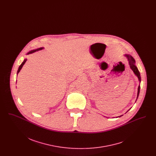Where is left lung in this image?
I'll list each match as a JSON object with an SVG mask.
<instances>
[{
  "label": "left lung",
  "mask_w": 156,
  "mask_h": 156,
  "mask_svg": "<svg viewBox=\"0 0 156 156\" xmlns=\"http://www.w3.org/2000/svg\"><path fill=\"white\" fill-rule=\"evenodd\" d=\"M124 55H125V57H126V58L127 59V61H128V62H129V66H130V68L132 69V70L133 71V72L134 75L137 77L138 80H139V83H140V82H141L140 74V73H139V69H138L137 67H136V64H136V61H135V60L134 59L132 55H130V54H124ZM140 88V85H139V87H138V89H137V98H136V101H137V98H138V97H139V95ZM130 109H131V108H130ZM130 109H129L126 112H127ZM122 116V115H120V116H117L116 118L121 117Z\"/></svg>",
  "instance_id": "1"
}]
</instances>
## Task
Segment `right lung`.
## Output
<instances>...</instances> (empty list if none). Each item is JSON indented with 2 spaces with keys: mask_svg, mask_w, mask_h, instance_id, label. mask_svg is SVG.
Listing matches in <instances>:
<instances>
[{
  "mask_svg": "<svg viewBox=\"0 0 156 156\" xmlns=\"http://www.w3.org/2000/svg\"><path fill=\"white\" fill-rule=\"evenodd\" d=\"M44 47H40V48H37V49H35V50H31L29 52H28L27 54V55H29V54H32V53H33V52H36V51H40V50H43V49H44ZM26 61H27V59L26 58H25V59H24V61H23L22 63L21 64V65L19 66V69H18V70H17V74H19V73L20 71V70H21V69L22 68L23 66H24V64H25V62H26Z\"/></svg>",
  "mask_w": 156,
  "mask_h": 156,
  "instance_id": "right-lung-1",
  "label": "right lung"
}]
</instances>
